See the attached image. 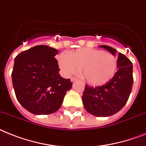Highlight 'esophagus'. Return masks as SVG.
<instances>
[{"mask_svg":"<svg viewBox=\"0 0 146 146\" xmlns=\"http://www.w3.org/2000/svg\"><path fill=\"white\" fill-rule=\"evenodd\" d=\"M76 80H77L76 78H75V77H72V78L70 79V81L72 82H76Z\"/></svg>","mask_w":146,"mask_h":146,"instance_id":"34e87169","label":"esophagus"}]
</instances>
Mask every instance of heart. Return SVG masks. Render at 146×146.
Masks as SVG:
<instances>
[{
    "label": "heart",
    "instance_id": "b5f03b06",
    "mask_svg": "<svg viewBox=\"0 0 146 146\" xmlns=\"http://www.w3.org/2000/svg\"><path fill=\"white\" fill-rule=\"evenodd\" d=\"M58 64L66 76L82 70V78L93 86L107 83L117 69V60L112 54L90 48L71 51L68 55L61 54L58 57Z\"/></svg>",
    "mask_w": 146,
    "mask_h": 146
}]
</instances>
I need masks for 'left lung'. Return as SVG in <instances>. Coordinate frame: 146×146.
Segmentation results:
<instances>
[{
	"mask_svg": "<svg viewBox=\"0 0 146 146\" xmlns=\"http://www.w3.org/2000/svg\"><path fill=\"white\" fill-rule=\"evenodd\" d=\"M112 55L117 51L110 46L102 45ZM117 72L114 76L101 86L91 87L85 85L82 102L85 110L97 117H108L119 112L126 104L132 90V62L124 54L118 53Z\"/></svg>",
	"mask_w": 146,
	"mask_h": 146,
	"instance_id": "obj_1",
	"label": "left lung"
}]
</instances>
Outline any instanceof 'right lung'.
I'll list each match as a JSON object with an SVG mask.
<instances>
[{
    "label": "right lung",
    "instance_id": "add662e5",
    "mask_svg": "<svg viewBox=\"0 0 146 146\" xmlns=\"http://www.w3.org/2000/svg\"><path fill=\"white\" fill-rule=\"evenodd\" d=\"M58 51L45 45L36 46L18 54L12 72L18 101L28 112L48 115L61 107L72 88L70 79L60 76L54 56Z\"/></svg>",
    "mask_w": 146,
    "mask_h": 146
}]
</instances>
